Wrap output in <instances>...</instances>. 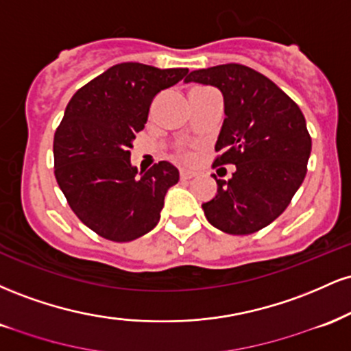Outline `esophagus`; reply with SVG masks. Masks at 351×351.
Listing matches in <instances>:
<instances>
[{"instance_id": "34e87169", "label": "esophagus", "mask_w": 351, "mask_h": 351, "mask_svg": "<svg viewBox=\"0 0 351 351\" xmlns=\"http://www.w3.org/2000/svg\"><path fill=\"white\" fill-rule=\"evenodd\" d=\"M195 175H196L195 171L186 170V168H181V170H180V178L181 180H191Z\"/></svg>"}]
</instances>
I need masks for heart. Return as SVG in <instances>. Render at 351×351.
I'll return each mask as SVG.
<instances>
[{
	"label": "heart",
	"instance_id": "obj_1",
	"mask_svg": "<svg viewBox=\"0 0 351 351\" xmlns=\"http://www.w3.org/2000/svg\"><path fill=\"white\" fill-rule=\"evenodd\" d=\"M180 155L183 156V158H189V152L188 150H180Z\"/></svg>",
	"mask_w": 351,
	"mask_h": 351
}]
</instances>
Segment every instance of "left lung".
Masks as SVG:
<instances>
[{
	"label": "left lung",
	"instance_id": "8db88e82",
	"mask_svg": "<svg viewBox=\"0 0 351 351\" xmlns=\"http://www.w3.org/2000/svg\"><path fill=\"white\" fill-rule=\"evenodd\" d=\"M184 82L219 88L224 119L215 165H236L231 180L203 203L204 216L228 234L244 236L277 219L307 173L312 138L299 106L271 79L243 64L189 72Z\"/></svg>",
	"mask_w": 351,
	"mask_h": 351
}]
</instances>
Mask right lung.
<instances>
[{
	"mask_svg": "<svg viewBox=\"0 0 351 351\" xmlns=\"http://www.w3.org/2000/svg\"><path fill=\"white\" fill-rule=\"evenodd\" d=\"M186 72L117 64L67 104L54 135L56 180L75 216L108 241L128 243L150 232L160 221L165 195L178 183V168L168 162L138 173L130 148L155 95Z\"/></svg>",
	"mask_w": 351,
	"mask_h": 351,
	"instance_id": "right-lung-1",
	"label": "right lung"
}]
</instances>
